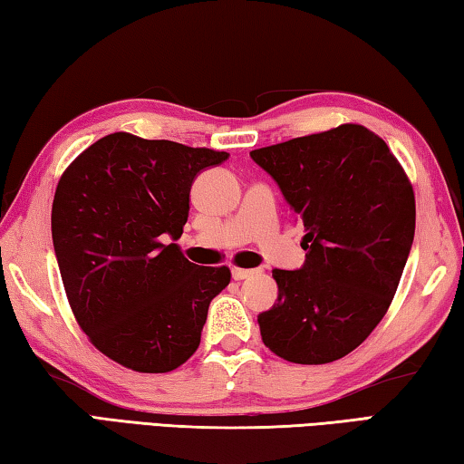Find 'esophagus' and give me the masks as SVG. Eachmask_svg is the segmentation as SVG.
Listing matches in <instances>:
<instances>
[{"label":"esophagus","instance_id":"esophagus-1","mask_svg":"<svg viewBox=\"0 0 464 464\" xmlns=\"http://www.w3.org/2000/svg\"><path fill=\"white\" fill-rule=\"evenodd\" d=\"M231 272H233L235 280H246V278L254 276V274H256V270H249V268H233Z\"/></svg>","mask_w":464,"mask_h":464}]
</instances>
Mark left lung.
<instances>
[{
	"mask_svg": "<svg viewBox=\"0 0 464 464\" xmlns=\"http://www.w3.org/2000/svg\"><path fill=\"white\" fill-rule=\"evenodd\" d=\"M304 225L301 270H272L278 301L257 315L262 342L295 364H327L381 324L415 233L413 186L362 124L251 151Z\"/></svg>",
	"mask_w": 464,
	"mask_h": 464,
	"instance_id": "1",
	"label": "left lung"
}]
</instances>
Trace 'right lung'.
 I'll return each instance as SVG.
<instances>
[{
	"label": "right lung",
	"mask_w": 464,
	"mask_h": 464,
	"mask_svg": "<svg viewBox=\"0 0 464 464\" xmlns=\"http://www.w3.org/2000/svg\"><path fill=\"white\" fill-rule=\"evenodd\" d=\"M229 153L112 132L72 161L57 184L53 246L77 324L102 354L137 372H169L200 343L227 266L188 262L178 239L190 188Z\"/></svg>",
	"instance_id": "obj_1"
}]
</instances>
